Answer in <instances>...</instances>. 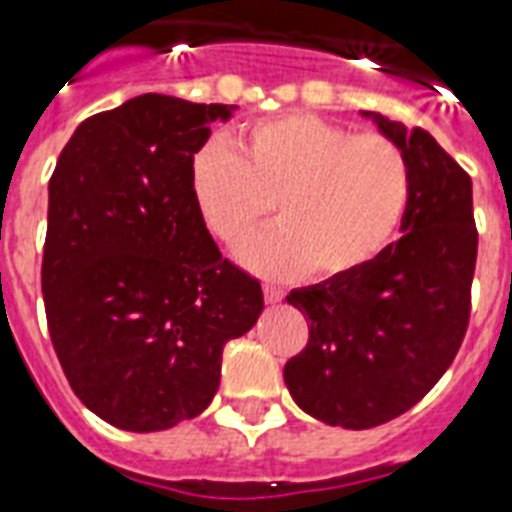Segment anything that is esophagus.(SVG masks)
Listing matches in <instances>:
<instances>
[{"mask_svg": "<svg viewBox=\"0 0 512 512\" xmlns=\"http://www.w3.org/2000/svg\"><path fill=\"white\" fill-rule=\"evenodd\" d=\"M263 294H265V302H270V305H276V302H281V299H284V289H281V286H273V284H265Z\"/></svg>", "mask_w": 512, "mask_h": 512, "instance_id": "obj_1", "label": "esophagus"}]
</instances>
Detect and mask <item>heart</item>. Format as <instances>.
Instances as JSON below:
<instances>
[{"label": "heart", "mask_w": 512, "mask_h": 512, "mask_svg": "<svg viewBox=\"0 0 512 512\" xmlns=\"http://www.w3.org/2000/svg\"><path fill=\"white\" fill-rule=\"evenodd\" d=\"M199 215L220 242L239 244L268 215L278 226L239 247L273 278L334 281L360 273L400 231L410 199L405 152L381 134H350L315 115L260 120L239 155L210 141L191 160Z\"/></svg>", "instance_id": "obj_1"}]
</instances>
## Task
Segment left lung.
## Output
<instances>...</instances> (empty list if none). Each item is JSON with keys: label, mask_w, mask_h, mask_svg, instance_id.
Returning <instances> with one entry per match:
<instances>
[{"label": "left lung", "mask_w": 512, "mask_h": 512, "mask_svg": "<svg viewBox=\"0 0 512 512\" xmlns=\"http://www.w3.org/2000/svg\"><path fill=\"white\" fill-rule=\"evenodd\" d=\"M405 152L400 239L355 276L289 292L310 339L284 365L292 400L342 429H373L431 392L463 344L479 234L471 176L423 128L363 112Z\"/></svg>", "instance_id": "left-lung-1"}]
</instances>
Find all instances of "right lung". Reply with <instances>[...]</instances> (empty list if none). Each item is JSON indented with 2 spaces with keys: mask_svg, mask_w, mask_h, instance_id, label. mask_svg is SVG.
<instances>
[{
  "mask_svg": "<svg viewBox=\"0 0 512 512\" xmlns=\"http://www.w3.org/2000/svg\"><path fill=\"white\" fill-rule=\"evenodd\" d=\"M234 105L141 94L76 128L49 178L41 292L70 389L123 431L197 418L263 313L199 215L191 160Z\"/></svg>",
  "mask_w": 512,
  "mask_h": 512,
  "instance_id": "right-lung-1",
  "label": "right lung"
}]
</instances>
